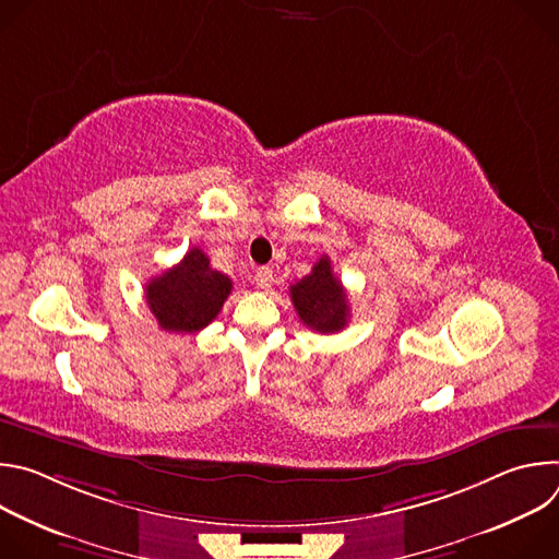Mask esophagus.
Wrapping results in <instances>:
<instances>
[{"instance_id": "1", "label": "esophagus", "mask_w": 559, "mask_h": 559, "mask_svg": "<svg viewBox=\"0 0 559 559\" xmlns=\"http://www.w3.org/2000/svg\"><path fill=\"white\" fill-rule=\"evenodd\" d=\"M254 281L261 289H270L272 283H274V274H272V267H259L257 274H254Z\"/></svg>"}]
</instances>
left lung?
Returning a JSON list of instances; mask_svg holds the SVG:
<instances>
[{
  "mask_svg": "<svg viewBox=\"0 0 559 559\" xmlns=\"http://www.w3.org/2000/svg\"><path fill=\"white\" fill-rule=\"evenodd\" d=\"M300 321L321 334H336L349 323V302L341 281L332 272L330 257L318 261L307 276L289 287Z\"/></svg>",
  "mask_w": 559,
  "mask_h": 559,
  "instance_id": "8db88e82",
  "label": "left lung"
}]
</instances>
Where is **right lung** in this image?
Listing matches in <instances>:
<instances>
[{
  "label": "right lung",
  "instance_id": "right-lung-1",
  "mask_svg": "<svg viewBox=\"0 0 559 559\" xmlns=\"http://www.w3.org/2000/svg\"><path fill=\"white\" fill-rule=\"evenodd\" d=\"M229 292V276L212 270L203 250L192 248L179 265L145 285V300L158 328L194 334L214 321Z\"/></svg>",
  "mask_w": 559,
  "mask_h": 559
}]
</instances>
